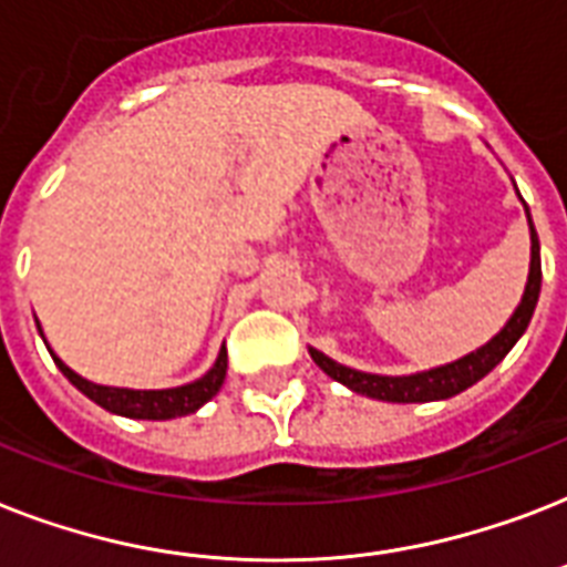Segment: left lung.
<instances>
[{"label": "left lung", "instance_id": "8db88e82", "mask_svg": "<svg viewBox=\"0 0 567 567\" xmlns=\"http://www.w3.org/2000/svg\"><path fill=\"white\" fill-rule=\"evenodd\" d=\"M515 192H518V188H515ZM524 212H527V224H530V274H527V285H524L522 302L515 306L513 317L504 323V329H501L492 340H486L481 349L457 358V361L443 363V367H434V370L413 372V375H375V372L352 370V367H343V363L331 361V358L323 355L320 349H308L317 367H320L329 379L340 381L343 388L352 390V393L370 395V399H379V402H395V404L443 402V399H451V395L463 393V390H468L472 384H477L483 375H489V372L495 370L504 358H507V352L518 343V338H522L524 331H527L533 311H536L538 291H542V256H538V236H536V227H533L527 204H524Z\"/></svg>", "mask_w": 567, "mask_h": 567}]
</instances>
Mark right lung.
<instances>
[{
	"label": "right lung",
	"instance_id": "1",
	"mask_svg": "<svg viewBox=\"0 0 567 567\" xmlns=\"http://www.w3.org/2000/svg\"><path fill=\"white\" fill-rule=\"evenodd\" d=\"M40 329V326H37ZM40 338H43V329H40ZM45 340V338H43ZM49 347V343H45ZM52 352V349H49ZM58 370L66 375L72 384H75L86 399L104 408L110 413H118V416L127 419H154V422H163V419H177L188 416V413L200 411L212 395L218 393L224 379H227V347H220L218 358L209 367L206 375H200L197 381H188L183 388H168V390H131V388H107V384H95V381H86L84 375H78L75 370H69L66 363L60 361L52 352Z\"/></svg>",
	"mask_w": 567,
	"mask_h": 567
}]
</instances>
